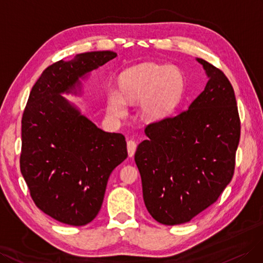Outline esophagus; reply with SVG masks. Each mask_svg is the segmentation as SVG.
Returning <instances> with one entry per match:
<instances>
[{
	"label": "esophagus",
	"mask_w": 263,
	"mask_h": 263,
	"mask_svg": "<svg viewBox=\"0 0 263 263\" xmlns=\"http://www.w3.org/2000/svg\"><path fill=\"white\" fill-rule=\"evenodd\" d=\"M135 149H137V143H135V141H133V140L128 141V154L130 157L134 156Z\"/></svg>",
	"instance_id": "1"
}]
</instances>
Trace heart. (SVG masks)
Segmentation results:
<instances>
[{
    "label": "heart",
    "mask_w": 263,
    "mask_h": 263,
    "mask_svg": "<svg viewBox=\"0 0 263 263\" xmlns=\"http://www.w3.org/2000/svg\"><path fill=\"white\" fill-rule=\"evenodd\" d=\"M120 91L107 92V111L114 119L126 115V99L139 98V111L145 120L163 119L177 105L182 88L180 72L174 66L154 63L133 67L121 74Z\"/></svg>",
    "instance_id": "obj_1"
}]
</instances>
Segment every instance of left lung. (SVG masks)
Returning <instances> with one entry per match:
<instances>
[{
  "mask_svg": "<svg viewBox=\"0 0 263 263\" xmlns=\"http://www.w3.org/2000/svg\"><path fill=\"white\" fill-rule=\"evenodd\" d=\"M208 76L187 110L145 128L147 140L134 155L148 213L164 225L190 222L218 199L231 182L240 138L232 84L197 58Z\"/></svg>",
  "mask_w": 263,
  "mask_h": 263,
  "instance_id": "8db88e82",
  "label": "left lung"
}]
</instances>
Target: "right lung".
<instances>
[{"instance_id": "right-lung-1", "label": "right lung", "mask_w": 263, "mask_h": 263, "mask_svg": "<svg viewBox=\"0 0 263 263\" xmlns=\"http://www.w3.org/2000/svg\"><path fill=\"white\" fill-rule=\"evenodd\" d=\"M117 57L76 54L48 66L33 85L22 119L21 172L44 213L73 226L96 217L110 174L128 156L121 133L99 129L62 95L82 94V80Z\"/></svg>"}]
</instances>
